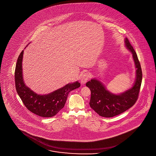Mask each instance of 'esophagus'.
<instances>
[{
  "label": "esophagus",
  "instance_id": "1",
  "mask_svg": "<svg viewBox=\"0 0 156 156\" xmlns=\"http://www.w3.org/2000/svg\"><path fill=\"white\" fill-rule=\"evenodd\" d=\"M90 77V74L88 73H85L83 74L81 77V83L82 84H85L87 82V80Z\"/></svg>",
  "mask_w": 156,
  "mask_h": 156
}]
</instances>
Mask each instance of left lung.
<instances>
[{
    "label": "left lung",
    "mask_w": 156,
    "mask_h": 156,
    "mask_svg": "<svg viewBox=\"0 0 156 156\" xmlns=\"http://www.w3.org/2000/svg\"><path fill=\"white\" fill-rule=\"evenodd\" d=\"M125 44L132 53L136 69V78L132 87L124 93L115 94L108 91L100 81L96 79L86 83L91 91L90 106L101 117L109 118L119 115L133 106L138 99L142 80V69L136 53L127 37L125 39Z\"/></svg>",
    "instance_id": "8db88e82"
}]
</instances>
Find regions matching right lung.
I'll return each instance as SVG.
<instances>
[{
  "mask_svg": "<svg viewBox=\"0 0 156 156\" xmlns=\"http://www.w3.org/2000/svg\"><path fill=\"white\" fill-rule=\"evenodd\" d=\"M24 50L19 55L14 73L17 92L26 108L31 112L42 117H51L62 110L67 99L69 92L81 86L78 81L68 83L48 94L40 95L27 87L23 77L22 61Z\"/></svg>",
  "mask_w": 156,
  "mask_h": 156,
  "instance_id": "1",
  "label": "right lung"
}]
</instances>
